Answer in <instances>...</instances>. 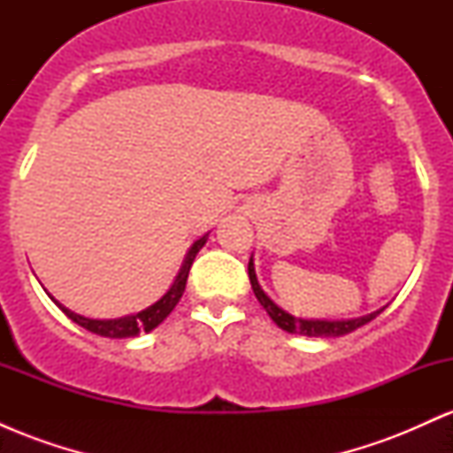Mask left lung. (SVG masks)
Instances as JSON below:
<instances>
[{"label": "left lung", "mask_w": 453, "mask_h": 453, "mask_svg": "<svg viewBox=\"0 0 453 453\" xmlns=\"http://www.w3.org/2000/svg\"><path fill=\"white\" fill-rule=\"evenodd\" d=\"M249 280H251V288L256 298L259 300V304L266 309V313L273 317V321L283 330L294 332V334H306V336H342L347 332L357 330V327L366 326L368 321H372L375 317L381 313V311H375V313L366 315V317H357V319H347V321H321V319H298V317L285 313L283 309H279L273 300L264 294V289L259 288L257 277H256V268H253V259H249Z\"/></svg>", "instance_id": "left-lung-1"}]
</instances>
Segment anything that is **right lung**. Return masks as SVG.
Here are the masks:
<instances>
[{
  "mask_svg": "<svg viewBox=\"0 0 453 453\" xmlns=\"http://www.w3.org/2000/svg\"><path fill=\"white\" fill-rule=\"evenodd\" d=\"M206 238H209V236H202L200 241H196L194 247L189 249V253H187V257L183 262V268H180L179 277H176L174 285L170 288V292L165 294L164 298L159 300V303L149 306V309L140 311V313H136V315L121 317V319H89V317L72 313V311H67L65 306H61L59 303H57V300H55V303L59 304V309L64 311V313L70 317L72 321H76L78 326H82L85 330L93 332V334L108 336V339H126V336H136V334H140V332H150L153 327H157L161 321L165 319V317L173 313L176 303H179L180 296H183L185 285H187V277H189V268H191V264H194L197 251L204 247Z\"/></svg>",
  "mask_w": 453,
  "mask_h": 453,
  "instance_id": "add662e5",
  "label": "right lung"
}]
</instances>
